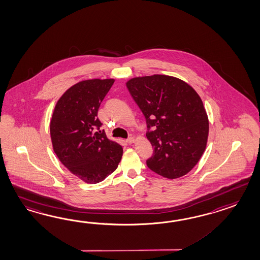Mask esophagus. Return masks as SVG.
Returning <instances> with one entry per match:
<instances>
[{"mask_svg":"<svg viewBox=\"0 0 260 260\" xmlns=\"http://www.w3.org/2000/svg\"><path fill=\"white\" fill-rule=\"evenodd\" d=\"M126 142L128 144H133L134 142H135V138H129V139H126Z\"/></svg>","mask_w":260,"mask_h":260,"instance_id":"esophagus-1","label":"esophagus"}]
</instances>
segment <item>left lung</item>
Returning <instances> with one entry per match:
<instances>
[{
  "instance_id": "1",
  "label": "left lung",
  "mask_w": 260,
  "mask_h": 260,
  "mask_svg": "<svg viewBox=\"0 0 260 260\" xmlns=\"http://www.w3.org/2000/svg\"><path fill=\"white\" fill-rule=\"evenodd\" d=\"M135 102L146 118V134L153 148L148 168L169 180L190 172L205 151L209 119L193 87L181 79L152 75L126 82Z\"/></svg>"
}]
</instances>
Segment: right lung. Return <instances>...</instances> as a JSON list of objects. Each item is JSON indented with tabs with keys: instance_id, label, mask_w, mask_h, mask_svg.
<instances>
[{
	"instance_id": "1",
	"label": "right lung",
	"mask_w": 260,
	"mask_h": 260,
	"mask_svg": "<svg viewBox=\"0 0 260 260\" xmlns=\"http://www.w3.org/2000/svg\"><path fill=\"white\" fill-rule=\"evenodd\" d=\"M114 79L81 80L71 86L55 105L50 120L53 151L72 174L87 183H98L114 172L122 147L108 139L97 118L100 103Z\"/></svg>"
}]
</instances>
